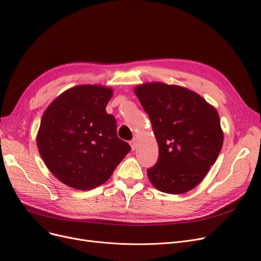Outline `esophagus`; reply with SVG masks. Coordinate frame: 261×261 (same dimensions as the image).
Returning a JSON list of instances; mask_svg holds the SVG:
<instances>
[{
  "mask_svg": "<svg viewBox=\"0 0 261 261\" xmlns=\"http://www.w3.org/2000/svg\"><path fill=\"white\" fill-rule=\"evenodd\" d=\"M136 143H138V142H136L135 139H133L132 141H130V146H131V149H132V150H134V149L136 148Z\"/></svg>",
  "mask_w": 261,
  "mask_h": 261,
  "instance_id": "34e87169",
  "label": "esophagus"
}]
</instances>
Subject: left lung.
Returning a JSON list of instances; mask_svg holds the SVG:
<instances>
[{"instance_id": "obj_1", "label": "left lung", "mask_w": 261, "mask_h": 261, "mask_svg": "<svg viewBox=\"0 0 261 261\" xmlns=\"http://www.w3.org/2000/svg\"><path fill=\"white\" fill-rule=\"evenodd\" d=\"M159 145L155 165L147 169L160 191L179 195L195 188L214 165L223 144L216 109L197 93L162 82L135 89Z\"/></svg>"}]
</instances>
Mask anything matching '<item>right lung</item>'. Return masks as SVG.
I'll use <instances>...</instances> for the list:
<instances>
[{"instance_id": "1", "label": "right lung", "mask_w": 261, "mask_h": 261, "mask_svg": "<svg viewBox=\"0 0 261 261\" xmlns=\"http://www.w3.org/2000/svg\"><path fill=\"white\" fill-rule=\"evenodd\" d=\"M113 91L78 86L55 99L41 119L37 145L49 171L65 185L88 190L103 184L131 150L106 107Z\"/></svg>"}]
</instances>
